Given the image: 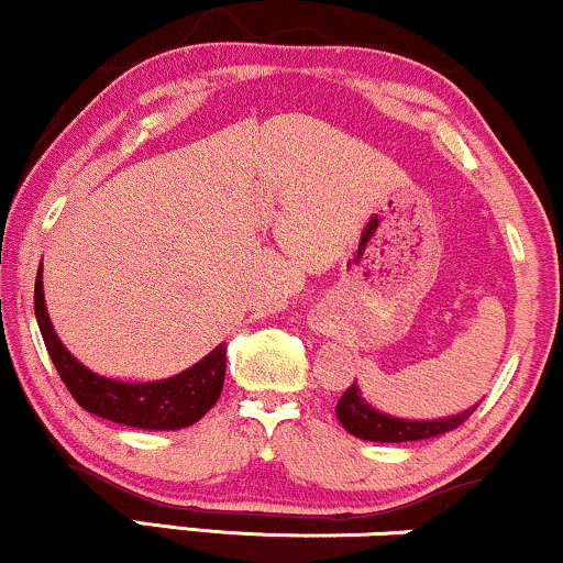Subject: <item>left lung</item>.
Masks as SVG:
<instances>
[{
  "instance_id": "8db88e82",
  "label": "left lung",
  "mask_w": 563,
  "mask_h": 563,
  "mask_svg": "<svg viewBox=\"0 0 563 563\" xmlns=\"http://www.w3.org/2000/svg\"><path fill=\"white\" fill-rule=\"evenodd\" d=\"M477 409L470 407L464 412L449 415V418H435V420H409L397 418V415L380 412L378 407H373L365 399V394L360 391L357 380L342 394V399L336 401V418L342 422L346 433H352L355 439L363 441H378V443H405V441H426L435 439V435L449 433V430L460 428L464 420L470 418Z\"/></svg>"
}]
</instances>
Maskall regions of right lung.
<instances>
[{"instance_id":"right-lung-1","label":"right lung","mask_w":563,"mask_h":563,"mask_svg":"<svg viewBox=\"0 0 563 563\" xmlns=\"http://www.w3.org/2000/svg\"><path fill=\"white\" fill-rule=\"evenodd\" d=\"M36 321L44 336V344L57 367L59 378L65 380L67 391L90 415L103 420L120 422V426L143 430H179L198 422L217 405L227 373V344L221 342L203 360L190 365L177 376L158 380H124L103 376L93 367L80 363L73 352L62 344L48 318L44 300V266H38L36 292H33Z\"/></svg>"}]
</instances>
